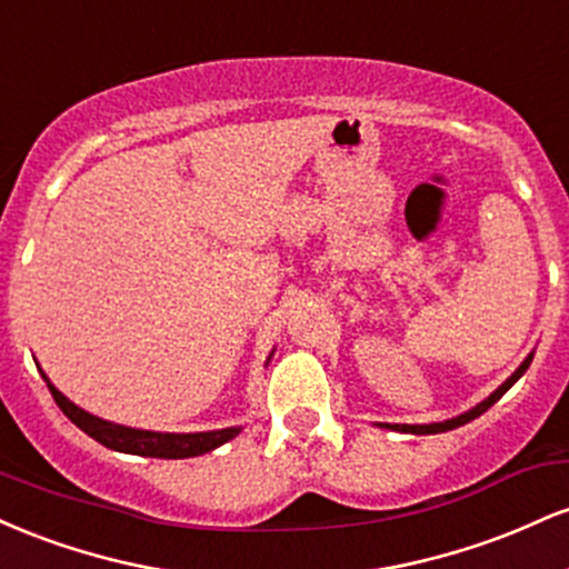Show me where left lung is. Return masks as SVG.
Masks as SVG:
<instances>
[{
	"mask_svg": "<svg viewBox=\"0 0 569 569\" xmlns=\"http://www.w3.org/2000/svg\"><path fill=\"white\" fill-rule=\"evenodd\" d=\"M532 356L535 352H530V356L525 358V361L519 363V369L513 371L511 377H508L506 382L500 385L498 390H492V393H489L485 401H479L476 403V407H471L468 411H462V415H457V417H452V420H443V422H428V426H398V422H393V426H390V422H380V428H388V430H398V433H415V436H430V433H447V430H455V428H460V426H466V422H471V420H476V417L479 415H485V411L492 407V403H498L500 398H502V393H506L508 388H511V385L519 380L521 375H525L527 369H530V363H532Z\"/></svg>",
	"mask_w": 569,
	"mask_h": 569,
	"instance_id": "1",
	"label": "left lung"
}]
</instances>
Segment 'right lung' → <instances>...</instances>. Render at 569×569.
<instances>
[{"label":"right lung","instance_id":"1","mask_svg":"<svg viewBox=\"0 0 569 569\" xmlns=\"http://www.w3.org/2000/svg\"><path fill=\"white\" fill-rule=\"evenodd\" d=\"M272 352L267 356V363H270ZM42 377L44 382H48L50 393H53L56 403L61 407L63 415H67L77 428L84 430L90 439L103 443L107 449H114V452L139 455V457H162V460H184V457H198V455L211 452V449L221 447V443H227L240 433V426L221 428V430H200V433H160V430L117 426V422H109L103 420V417H96L90 415V411H84L82 407H77L74 401H69V398L48 380L44 371Z\"/></svg>","mask_w":569,"mask_h":569}]
</instances>
